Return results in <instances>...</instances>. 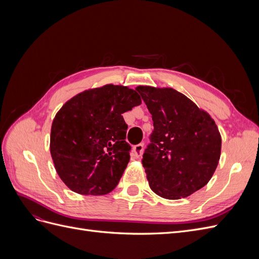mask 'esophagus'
I'll return each mask as SVG.
<instances>
[{"instance_id": "obj_1", "label": "esophagus", "mask_w": 259, "mask_h": 259, "mask_svg": "<svg viewBox=\"0 0 259 259\" xmlns=\"http://www.w3.org/2000/svg\"><path fill=\"white\" fill-rule=\"evenodd\" d=\"M143 150H144V144H138L133 148V154H134L135 158H139L143 153Z\"/></svg>"}]
</instances>
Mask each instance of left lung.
Returning <instances> with one entry per match:
<instances>
[{
    "instance_id": "8db88e82",
    "label": "left lung",
    "mask_w": 259,
    "mask_h": 259,
    "mask_svg": "<svg viewBox=\"0 0 259 259\" xmlns=\"http://www.w3.org/2000/svg\"><path fill=\"white\" fill-rule=\"evenodd\" d=\"M152 114L143 166L151 190L178 200L204 187L218 165L222 137L210 115L173 89L137 86Z\"/></svg>"
}]
</instances>
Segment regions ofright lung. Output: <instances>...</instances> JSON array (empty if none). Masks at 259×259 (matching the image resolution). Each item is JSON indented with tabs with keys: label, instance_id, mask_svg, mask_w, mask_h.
<instances>
[{
	"label": "right lung",
	"instance_id": "right-lung-1",
	"mask_svg": "<svg viewBox=\"0 0 259 259\" xmlns=\"http://www.w3.org/2000/svg\"><path fill=\"white\" fill-rule=\"evenodd\" d=\"M142 104L136 91L108 84L84 91L55 115L51 154L62 182L84 195H103L119 184L130 161L123 113Z\"/></svg>",
	"mask_w": 259,
	"mask_h": 259
}]
</instances>
